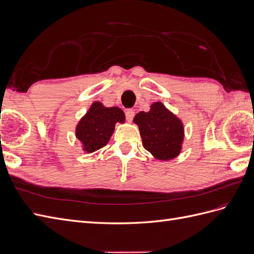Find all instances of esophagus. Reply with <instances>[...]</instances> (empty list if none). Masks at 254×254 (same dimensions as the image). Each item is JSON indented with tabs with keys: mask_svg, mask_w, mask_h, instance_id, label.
Segmentation results:
<instances>
[{
	"mask_svg": "<svg viewBox=\"0 0 254 254\" xmlns=\"http://www.w3.org/2000/svg\"><path fill=\"white\" fill-rule=\"evenodd\" d=\"M126 119H127V121L130 123L132 121V119H133V117H134V111L133 110H126Z\"/></svg>",
	"mask_w": 254,
	"mask_h": 254,
	"instance_id": "34e87169",
	"label": "esophagus"
}]
</instances>
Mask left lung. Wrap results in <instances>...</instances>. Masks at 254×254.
<instances>
[{
  "instance_id": "obj_1",
  "label": "left lung",
  "mask_w": 254,
  "mask_h": 254,
  "mask_svg": "<svg viewBox=\"0 0 254 254\" xmlns=\"http://www.w3.org/2000/svg\"><path fill=\"white\" fill-rule=\"evenodd\" d=\"M133 123L139 127L144 148L153 158L168 161L180 155L184 141L183 123L162 103H152L149 111L136 113Z\"/></svg>"
}]
</instances>
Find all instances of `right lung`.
Masks as SVG:
<instances>
[{"label": "right lung", "mask_w": 254, "mask_h": 254, "mask_svg": "<svg viewBox=\"0 0 254 254\" xmlns=\"http://www.w3.org/2000/svg\"><path fill=\"white\" fill-rule=\"evenodd\" d=\"M125 113L119 107H106L102 102H93L75 127V136L81 149L91 153L108 144L115 124H124Z\"/></svg>", "instance_id": "obj_1"}]
</instances>
